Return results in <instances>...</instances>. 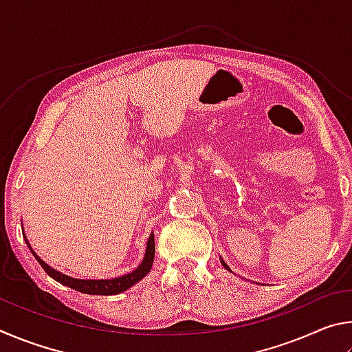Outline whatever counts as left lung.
Masks as SVG:
<instances>
[{
    "mask_svg": "<svg viewBox=\"0 0 352 352\" xmlns=\"http://www.w3.org/2000/svg\"><path fill=\"white\" fill-rule=\"evenodd\" d=\"M222 264H223V267H226V264H225V262H222ZM226 269H228V267H226Z\"/></svg>",
    "mask_w": 352,
    "mask_h": 352,
    "instance_id": "left-lung-1",
    "label": "left lung"
}]
</instances>
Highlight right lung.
Masks as SVG:
<instances>
[{
	"label": "right lung",
	"instance_id": "obj_1",
	"mask_svg": "<svg viewBox=\"0 0 352 352\" xmlns=\"http://www.w3.org/2000/svg\"><path fill=\"white\" fill-rule=\"evenodd\" d=\"M26 242H28V239H26ZM28 245H29V242H28ZM29 248H31V245H29ZM31 252L35 256V259L38 261V264L43 267V270L47 273V275L54 278L56 281H58L60 284L68 285V287H71V289L79 290V292H82V294H88V295H118V294H121V292L127 290L129 287H132L133 284L141 281V279L144 278L148 272H151L152 264H153V258H155V239H153V234H151V237H148L146 256H144V259H142L138 269L133 270L132 273H129V275L121 276V278L96 279V281H94V279H76V278H69L67 275H63V273H58L57 270L51 269L46 262L41 261L32 248H31Z\"/></svg>",
	"mask_w": 352,
	"mask_h": 352
}]
</instances>
